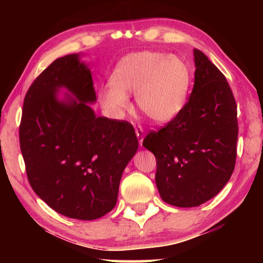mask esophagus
<instances>
[{"mask_svg": "<svg viewBox=\"0 0 263 263\" xmlns=\"http://www.w3.org/2000/svg\"><path fill=\"white\" fill-rule=\"evenodd\" d=\"M136 135L138 137L139 142H140V144H142V140H143V138H144V131H143L142 126H140V125L136 126Z\"/></svg>", "mask_w": 263, "mask_h": 263, "instance_id": "obj_1", "label": "esophagus"}]
</instances>
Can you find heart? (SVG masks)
I'll use <instances>...</instances> for the list:
<instances>
[{
  "label": "heart",
  "instance_id": "b5f03b06",
  "mask_svg": "<svg viewBox=\"0 0 263 263\" xmlns=\"http://www.w3.org/2000/svg\"><path fill=\"white\" fill-rule=\"evenodd\" d=\"M191 72L176 55L154 51L132 53L116 64L110 86L99 92L104 107L119 116L135 91L138 107L150 120L165 123L180 114L186 102Z\"/></svg>",
  "mask_w": 263,
  "mask_h": 263
}]
</instances>
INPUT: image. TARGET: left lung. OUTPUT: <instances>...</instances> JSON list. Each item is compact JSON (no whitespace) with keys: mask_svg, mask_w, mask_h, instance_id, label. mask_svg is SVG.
Listing matches in <instances>:
<instances>
[{"mask_svg":"<svg viewBox=\"0 0 263 263\" xmlns=\"http://www.w3.org/2000/svg\"><path fill=\"white\" fill-rule=\"evenodd\" d=\"M194 63V85L183 109L142 142L156 157L161 199L181 208L200 205L219 193L236 160L237 106L232 89L199 49Z\"/></svg>","mask_w":263,"mask_h":263,"instance_id":"8db88e82","label":"left lung"}]
</instances>
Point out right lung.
<instances>
[{
    "mask_svg": "<svg viewBox=\"0 0 263 263\" xmlns=\"http://www.w3.org/2000/svg\"><path fill=\"white\" fill-rule=\"evenodd\" d=\"M71 54L55 60L28 89L19 140L28 181L59 214L92 220L114 208L120 181L138 150L126 121L96 116L91 73ZM64 86L77 97L60 102Z\"/></svg>",
    "mask_w": 263,
    "mask_h": 263,
    "instance_id": "obj_1",
    "label": "right lung"
}]
</instances>
